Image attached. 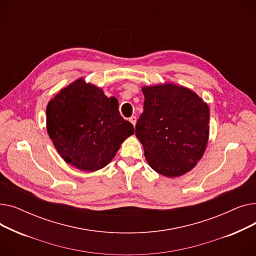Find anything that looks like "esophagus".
<instances>
[{"instance_id":"34e87169","label":"esophagus","mask_w":256,"mask_h":256,"mask_svg":"<svg viewBox=\"0 0 256 256\" xmlns=\"http://www.w3.org/2000/svg\"><path fill=\"white\" fill-rule=\"evenodd\" d=\"M136 121H137V117L136 116H132V117H130V122L135 126H136Z\"/></svg>"}]
</instances>
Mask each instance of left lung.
I'll use <instances>...</instances> for the list:
<instances>
[{
    "label": "left lung",
    "instance_id": "8db88e82",
    "mask_svg": "<svg viewBox=\"0 0 256 256\" xmlns=\"http://www.w3.org/2000/svg\"><path fill=\"white\" fill-rule=\"evenodd\" d=\"M144 110L136 137L147 163L166 178L191 171L202 158L210 136L208 104L191 89L172 83L143 86Z\"/></svg>",
    "mask_w": 256,
    "mask_h": 256
}]
</instances>
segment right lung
Returning <instances> with one entry per match:
<instances>
[{
	"label": "right lung",
	"mask_w": 256,
	"mask_h": 256,
	"mask_svg": "<svg viewBox=\"0 0 256 256\" xmlns=\"http://www.w3.org/2000/svg\"><path fill=\"white\" fill-rule=\"evenodd\" d=\"M46 130L66 163L93 172L109 164L134 126L118 111L116 98L80 78L46 106Z\"/></svg>",
	"instance_id": "obj_1"
}]
</instances>
